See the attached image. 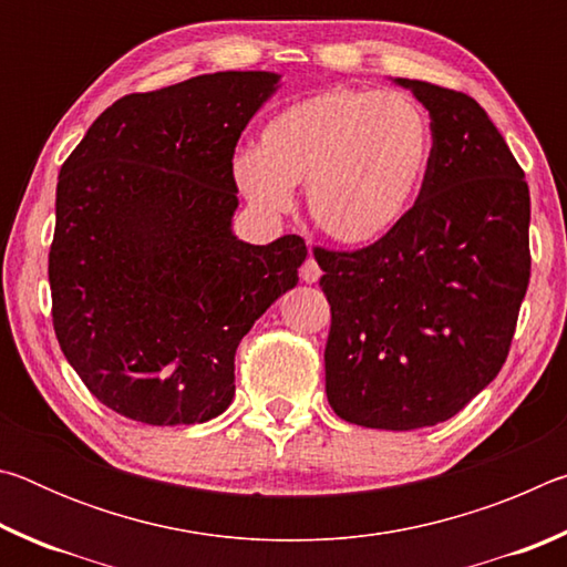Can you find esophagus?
<instances>
[{"label": "esophagus", "mask_w": 567, "mask_h": 567, "mask_svg": "<svg viewBox=\"0 0 567 567\" xmlns=\"http://www.w3.org/2000/svg\"><path fill=\"white\" fill-rule=\"evenodd\" d=\"M300 277H302V282H307V285H315L322 277V270H320V265H318V260H315V257L310 255L307 257V260L302 262V267H300Z\"/></svg>", "instance_id": "34e87169"}]
</instances>
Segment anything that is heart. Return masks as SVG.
<instances>
[{"mask_svg": "<svg viewBox=\"0 0 567 567\" xmlns=\"http://www.w3.org/2000/svg\"><path fill=\"white\" fill-rule=\"evenodd\" d=\"M433 124L402 92L334 87L287 104L237 152L233 182L265 217L290 213L305 182L307 213L324 237L368 247L405 223L433 165Z\"/></svg>", "mask_w": 567, "mask_h": 567, "instance_id": "obj_1", "label": "heart"}]
</instances>
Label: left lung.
<instances>
[{"label":"left lung","instance_id":"left-lung-1","mask_svg":"<svg viewBox=\"0 0 567 567\" xmlns=\"http://www.w3.org/2000/svg\"><path fill=\"white\" fill-rule=\"evenodd\" d=\"M433 165L415 209L380 243L315 249L332 324L324 392L362 427L457 415L501 372L530 280V192L503 134L463 92L420 80Z\"/></svg>","mask_w":567,"mask_h":567}]
</instances>
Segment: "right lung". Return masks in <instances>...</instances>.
Returning a JSON list of instances; mask_svg holds the SVG:
<instances>
[{"mask_svg":"<svg viewBox=\"0 0 567 567\" xmlns=\"http://www.w3.org/2000/svg\"><path fill=\"white\" fill-rule=\"evenodd\" d=\"M275 72L199 74L104 110L60 169L52 320L102 405L145 425H195L235 398V350L297 285V235L233 233L237 140Z\"/></svg>","mask_w":567,"mask_h":567,"instance_id":"obj_1","label":"right lung"}]
</instances>
